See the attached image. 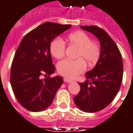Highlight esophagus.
<instances>
[{
  "mask_svg": "<svg viewBox=\"0 0 133 133\" xmlns=\"http://www.w3.org/2000/svg\"><path fill=\"white\" fill-rule=\"evenodd\" d=\"M64 82L65 83H70V82H73L74 81L73 79H70V78H64Z\"/></svg>",
  "mask_w": 133,
  "mask_h": 133,
  "instance_id": "obj_1",
  "label": "esophagus"
}]
</instances>
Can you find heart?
<instances>
[{"mask_svg": "<svg viewBox=\"0 0 133 133\" xmlns=\"http://www.w3.org/2000/svg\"><path fill=\"white\" fill-rule=\"evenodd\" d=\"M67 41L70 45L78 48L76 53L77 60L65 59L57 64V71L62 76L73 78L83 73L86 69V63L94 66L99 59L101 48L99 44L91 41L88 34L79 31L70 34ZM65 43L60 38L55 39L50 44V52L54 57L60 59L65 53Z\"/></svg>", "mask_w": 133, "mask_h": 133, "instance_id": "1", "label": "heart"}]
</instances>
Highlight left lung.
Returning <instances> with one entry per match:
<instances>
[{
    "instance_id": "obj_1",
    "label": "left lung",
    "mask_w": 133,
    "mask_h": 133,
    "mask_svg": "<svg viewBox=\"0 0 133 133\" xmlns=\"http://www.w3.org/2000/svg\"><path fill=\"white\" fill-rule=\"evenodd\" d=\"M98 38L100 57L91 70L86 73V81L78 83L81 90L73 100L85 112H96L107 107L117 96L123 76L122 55L114 40L104 29L96 26H81Z\"/></svg>"
}]
</instances>
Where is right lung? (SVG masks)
<instances>
[{"label": "right lung", "mask_w": 133, "mask_h": 133, "mask_svg": "<svg viewBox=\"0 0 133 133\" xmlns=\"http://www.w3.org/2000/svg\"><path fill=\"white\" fill-rule=\"evenodd\" d=\"M71 25L45 22L22 39L11 68V85L16 98L31 112H41L51 105L63 84L61 76L41 78L55 72L50 53L52 41Z\"/></svg>", "instance_id": "add662e5"}]
</instances>
